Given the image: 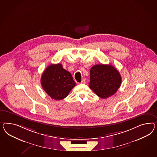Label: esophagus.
<instances>
[{
  "instance_id": "obj_1",
  "label": "esophagus",
  "mask_w": 157,
  "mask_h": 157,
  "mask_svg": "<svg viewBox=\"0 0 157 157\" xmlns=\"http://www.w3.org/2000/svg\"><path fill=\"white\" fill-rule=\"evenodd\" d=\"M81 83H83V84L86 83V79H85V78L82 79V81L81 82Z\"/></svg>"
}]
</instances>
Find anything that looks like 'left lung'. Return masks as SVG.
Returning <instances> with one entry per match:
<instances>
[{
  "label": "left lung",
  "instance_id": "obj_1",
  "mask_svg": "<svg viewBox=\"0 0 157 157\" xmlns=\"http://www.w3.org/2000/svg\"><path fill=\"white\" fill-rule=\"evenodd\" d=\"M90 88L103 99L114 95L121 85L119 72L111 64L95 65L90 69Z\"/></svg>",
  "mask_w": 157,
  "mask_h": 157
}]
</instances>
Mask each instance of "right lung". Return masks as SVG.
Here are the masks:
<instances>
[{"instance_id": "add662e5", "label": "right lung", "mask_w": 157, "mask_h": 157, "mask_svg": "<svg viewBox=\"0 0 157 157\" xmlns=\"http://www.w3.org/2000/svg\"><path fill=\"white\" fill-rule=\"evenodd\" d=\"M75 85L71 73L64 70L60 63L48 66L41 77L43 89L56 101L66 97Z\"/></svg>"}]
</instances>
